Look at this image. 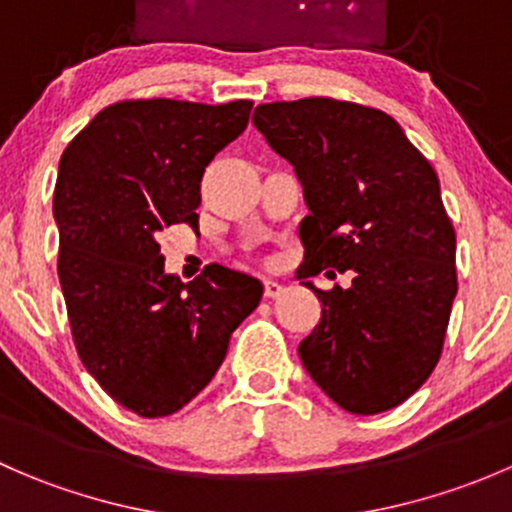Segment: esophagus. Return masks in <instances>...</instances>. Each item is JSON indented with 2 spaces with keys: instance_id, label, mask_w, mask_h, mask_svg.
<instances>
[{
  "instance_id": "34e87169",
  "label": "esophagus",
  "mask_w": 512,
  "mask_h": 512,
  "mask_svg": "<svg viewBox=\"0 0 512 512\" xmlns=\"http://www.w3.org/2000/svg\"><path fill=\"white\" fill-rule=\"evenodd\" d=\"M282 285L277 280H265V297H280Z\"/></svg>"
}]
</instances>
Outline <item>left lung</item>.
Segmentation results:
<instances>
[{"instance_id": "1", "label": "left lung", "mask_w": 512, "mask_h": 512, "mask_svg": "<svg viewBox=\"0 0 512 512\" xmlns=\"http://www.w3.org/2000/svg\"><path fill=\"white\" fill-rule=\"evenodd\" d=\"M252 123L302 183L297 277L352 272L347 289L304 282L322 319L299 359L349 414L394 409L436 369L458 292L456 230L436 170L394 118L361 103H260Z\"/></svg>"}]
</instances>
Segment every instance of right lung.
<instances>
[{
  "instance_id": "obj_1",
  "label": "right lung",
  "mask_w": 512,
  "mask_h": 512,
  "mask_svg": "<svg viewBox=\"0 0 512 512\" xmlns=\"http://www.w3.org/2000/svg\"><path fill=\"white\" fill-rule=\"evenodd\" d=\"M250 111L245 98L118 101L59 160L54 218L71 337L101 389L143 418L195 399L260 304V282L227 267L188 285L165 275L158 242L165 227L198 225L205 168L245 131Z\"/></svg>"
}]
</instances>
